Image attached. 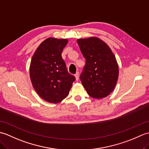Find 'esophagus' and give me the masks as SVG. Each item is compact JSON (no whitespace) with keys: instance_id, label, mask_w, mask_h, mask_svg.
I'll list each match as a JSON object with an SVG mask.
<instances>
[{"instance_id":"esophagus-1","label":"esophagus","mask_w":149,"mask_h":149,"mask_svg":"<svg viewBox=\"0 0 149 149\" xmlns=\"http://www.w3.org/2000/svg\"><path fill=\"white\" fill-rule=\"evenodd\" d=\"M75 79H76V81H78L79 80V74L78 72L75 74Z\"/></svg>"}]
</instances>
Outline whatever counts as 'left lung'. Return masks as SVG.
Wrapping results in <instances>:
<instances>
[{"label": "left lung", "instance_id": "1", "mask_svg": "<svg viewBox=\"0 0 149 149\" xmlns=\"http://www.w3.org/2000/svg\"><path fill=\"white\" fill-rule=\"evenodd\" d=\"M86 64L80 79L88 94L102 99L112 92L118 78V66L111 50L95 37L77 40Z\"/></svg>", "mask_w": 149, "mask_h": 149}]
</instances>
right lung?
Masks as SVG:
<instances>
[{
  "label": "right lung",
  "instance_id": "obj_1",
  "mask_svg": "<svg viewBox=\"0 0 149 149\" xmlns=\"http://www.w3.org/2000/svg\"><path fill=\"white\" fill-rule=\"evenodd\" d=\"M67 43L66 39L47 38L38 47L31 59V83L38 95L49 102L58 103L67 97L75 80L61 56Z\"/></svg>",
  "mask_w": 149,
  "mask_h": 149
}]
</instances>
